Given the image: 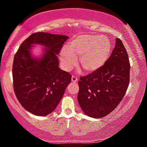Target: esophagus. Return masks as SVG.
<instances>
[{"mask_svg":"<svg viewBox=\"0 0 147 147\" xmlns=\"http://www.w3.org/2000/svg\"><path fill=\"white\" fill-rule=\"evenodd\" d=\"M71 80H72V83H76V82H77V81H78V79H77V77H76V76H75V75H72Z\"/></svg>","mask_w":147,"mask_h":147,"instance_id":"1","label":"esophagus"}]
</instances>
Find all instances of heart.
<instances>
[{"instance_id":"obj_1","label":"heart","mask_w":147,"mask_h":147,"mask_svg":"<svg viewBox=\"0 0 147 147\" xmlns=\"http://www.w3.org/2000/svg\"><path fill=\"white\" fill-rule=\"evenodd\" d=\"M110 42L102 35L86 33L79 35L69 42L66 49L60 52L63 68L70 70L77 64V58L83 69L94 72L105 64L111 54Z\"/></svg>"}]
</instances>
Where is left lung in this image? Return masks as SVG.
<instances>
[{
    "label": "left lung",
    "instance_id": "1",
    "mask_svg": "<svg viewBox=\"0 0 147 147\" xmlns=\"http://www.w3.org/2000/svg\"><path fill=\"white\" fill-rule=\"evenodd\" d=\"M128 54L119 38L105 64L96 71L80 77L77 99L90 117L107 116L121 102L129 84Z\"/></svg>",
    "mask_w": 147,
    "mask_h": 147
}]
</instances>
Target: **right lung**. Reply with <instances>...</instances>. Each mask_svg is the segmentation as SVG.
Masks as SVG:
<instances>
[{"label":"right lung","mask_w":147,"mask_h":147,"mask_svg":"<svg viewBox=\"0 0 147 147\" xmlns=\"http://www.w3.org/2000/svg\"><path fill=\"white\" fill-rule=\"evenodd\" d=\"M68 38L63 35L34 33L21 44L14 56V92L21 105L33 114L47 116L53 112L71 81V75L59 68L57 57ZM33 44L45 47L41 58L32 57Z\"/></svg>","instance_id":"right-lung-1"}]
</instances>
